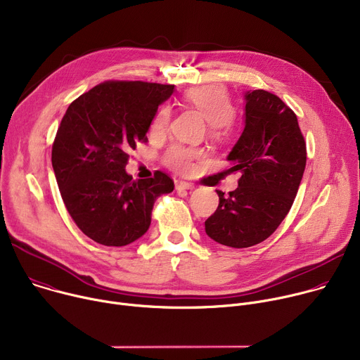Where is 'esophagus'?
Wrapping results in <instances>:
<instances>
[{
  "mask_svg": "<svg viewBox=\"0 0 360 360\" xmlns=\"http://www.w3.org/2000/svg\"><path fill=\"white\" fill-rule=\"evenodd\" d=\"M193 184L186 182V181H175V189L176 191H186V189H193Z\"/></svg>",
  "mask_w": 360,
  "mask_h": 360,
  "instance_id": "obj_1",
  "label": "esophagus"
}]
</instances>
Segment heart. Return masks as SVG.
<instances>
[{
	"label": "heart",
	"instance_id": "1",
	"mask_svg": "<svg viewBox=\"0 0 360 360\" xmlns=\"http://www.w3.org/2000/svg\"><path fill=\"white\" fill-rule=\"evenodd\" d=\"M184 101L205 117L214 132H219L221 129H224L226 122L234 115V105L230 96L219 86H202L191 89L184 94ZM169 122L171 108H159L150 122V134L155 136L167 134ZM198 150L175 145L165 153V163L171 169L186 174L192 169L193 159L198 158Z\"/></svg>",
	"mask_w": 360,
	"mask_h": 360
}]
</instances>
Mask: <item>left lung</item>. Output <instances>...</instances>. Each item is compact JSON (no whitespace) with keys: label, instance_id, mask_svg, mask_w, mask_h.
I'll list each match as a JSON object with an SVG mask.
<instances>
[{"label":"left lung","instance_id":"left-lung-1","mask_svg":"<svg viewBox=\"0 0 360 360\" xmlns=\"http://www.w3.org/2000/svg\"><path fill=\"white\" fill-rule=\"evenodd\" d=\"M244 130L226 160L240 172L238 188L224 197L205 221L214 241L247 248L267 240L288 214L304 168L306 142L297 116L276 94L244 93Z\"/></svg>","mask_w":360,"mask_h":360}]
</instances>
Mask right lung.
Segmentation results:
<instances>
[{
	"instance_id": "right-lung-1",
	"label": "right lung",
	"mask_w": 360,
	"mask_h": 360,
	"mask_svg": "<svg viewBox=\"0 0 360 360\" xmlns=\"http://www.w3.org/2000/svg\"><path fill=\"white\" fill-rule=\"evenodd\" d=\"M172 84L105 82L79 96L63 116L51 163L64 205L93 241L123 247L141 238L152 208L174 181L160 171L134 181L126 172L129 150L145 142L158 108Z\"/></svg>"
}]
</instances>
